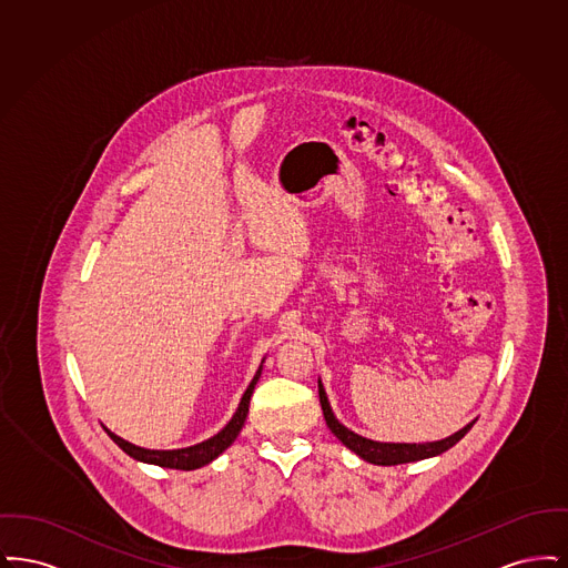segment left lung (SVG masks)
<instances>
[{
  "mask_svg": "<svg viewBox=\"0 0 568 568\" xmlns=\"http://www.w3.org/2000/svg\"><path fill=\"white\" fill-rule=\"evenodd\" d=\"M317 383H320V403H322L327 428L332 430V434L345 447H349L355 456H359V458L366 459L371 464H377V466H396V464H406V462H417V459L440 456L443 452L452 449L459 438L468 433L473 428V424L477 422V419H473L470 424H466L458 433H454L452 436H447V438H440V440H430V443H381V440H373V438H366L362 434L353 433L347 426H343L336 419V415H334V410L329 406V400L325 396L322 378Z\"/></svg>",
  "mask_w": 568,
  "mask_h": 568,
  "instance_id": "8db88e82",
  "label": "left lung"
}]
</instances>
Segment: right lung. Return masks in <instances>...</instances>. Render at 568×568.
<instances>
[{
  "instance_id": "1",
  "label": "right lung",
  "mask_w": 568,
  "mask_h": 568,
  "mask_svg": "<svg viewBox=\"0 0 568 568\" xmlns=\"http://www.w3.org/2000/svg\"><path fill=\"white\" fill-rule=\"evenodd\" d=\"M262 364H264V359H262ZM260 375H262V366L257 368L255 377L251 378L248 387L244 389L241 405L236 408V413L232 415V419L215 436H211V438H206V440H202L197 445L183 447V449H144V447H138L134 443H130V440L110 433L109 428H106V433L130 458L138 459V462L155 464V466H163V468H176V470L202 468V466H206L213 459L219 458L236 440V436L241 434V430H243L244 419L248 415V403H251V396H253L255 383L260 381Z\"/></svg>"
}]
</instances>
